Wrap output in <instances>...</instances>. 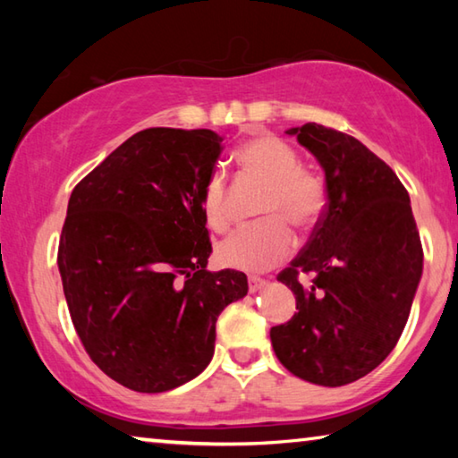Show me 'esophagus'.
Segmentation results:
<instances>
[{
    "instance_id": "1",
    "label": "esophagus",
    "mask_w": 458,
    "mask_h": 458,
    "mask_svg": "<svg viewBox=\"0 0 458 458\" xmlns=\"http://www.w3.org/2000/svg\"><path fill=\"white\" fill-rule=\"evenodd\" d=\"M267 284H268V281H265V278H260V276L248 278V291H250V293H259V291L265 289Z\"/></svg>"
}]
</instances>
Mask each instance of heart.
Returning <instances> with one entry per match:
<instances>
[{
	"label": "heart",
	"mask_w": 458,
	"mask_h": 458,
	"mask_svg": "<svg viewBox=\"0 0 458 458\" xmlns=\"http://www.w3.org/2000/svg\"><path fill=\"white\" fill-rule=\"evenodd\" d=\"M238 164L248 174L267 183L262 198V216H283L294 228L305 230L319 220L325 206V191L313 174L299 169V157L291 145L268 133L248 139L236 151ZM208 226L224 232L230 224L226 208V185L222 174L208 177L204 198ZM293 248V234L283 220L270 218L259 226L242 228L218 246V260L224 267L265 273L278 265Z\"/></svg>",
	"instance_id": "1"
}]
</instances>
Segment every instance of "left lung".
Returning a JSON list of instances; mask_svg holds the SVG:
<instances>
[{"label":"left lung","mask_w":458,"mask_h":458,"mask_svg":"<svg viewBox=\"0 0 458 458\" xmlns=\"http://www.w3.org/2000/svg\"><path fill=\"white\" fill-rule=\"evenodd\" d=\"M325 174L327 206L278 275L299 311L270 329L278 361L301 379L345 386L396 347L422 276V244L398 175L352 135L317 123L286 129ZM311 272V285L298 283Z\"/></svg>","instance_id":"1"}]
</instances>
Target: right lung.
Here are the masks:
<instances>
[{"label": "right lung", "instance_id": "add662e5", "mask_svg": "<svg viewBox=\"0 0 458 458\" xmlns=\"http://www.w3.org/2000/svg\"><path fill=\"white\" fill-rule=\"evenodd\" d=\"M224 139L153 127L119 145L68 199L58 270L90 360L129 390L190 382L214 355L216 321L246 275L206 270L204 188Z\"/></svg>", "mask_w": 458, "mask_h": 458}]
</instances>
